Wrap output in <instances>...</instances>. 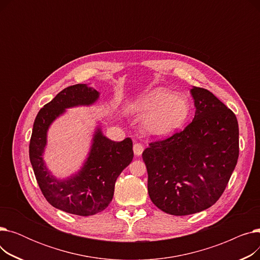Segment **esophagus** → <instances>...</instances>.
<instances>
[{"mask_svg":"<svg viewBox=\"0 0 260 260\" xmlns=\"http://www.w3.org/2000/svg\"><path fill=\"white\" fill-rule=\"evenodd\" d=\"M143 149H144V147L141 143H135L134 144V153H135L136 156H140L143 152Z\"/></svg>","mask_w":260,"mask_h":260,"instance_id":"1","label":"esophagus"}]
</instances>
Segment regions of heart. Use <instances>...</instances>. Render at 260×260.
Returning <instances> with one entry per match:
<instances>
[{
  "label": "heart",
  "instance_id": "obj_1",
  "mask_svg": "<svg viewBox=\"0 0 260 260\" xmlns=\"http://www.w3.org/2000/svg\"><path fill=\"white\" fill-rule=\"evenodd\" d=\"M134 112L146 115L143 131L156 137H165L178 129L189 115V104L182 94L166 88L148 91L134 104Z\"/></svg>",
  "mask_w": 260,
  "mask_h": 260
}]
</instances>
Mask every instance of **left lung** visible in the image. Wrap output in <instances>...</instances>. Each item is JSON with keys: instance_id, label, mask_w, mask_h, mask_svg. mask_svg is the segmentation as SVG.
Here are the masks:
<instances>
[{"instance_id": "obj_1", "label": "left lung", "mask_w": 260, "mask_h": 260, "mask_svg": "<svg viewBox=\"0 0 260 260\" xmlns=\"http://www.w3.org/2000/svg\"><path fill=\"white\" fill-rule=\"evenodd\" d=\"M193 121L171 137L148 144L142 153L148 195L171 215L195 214L212 207L229 183L239 156L235 114L208 89H190Z\"/></svg>"}]
</instances>
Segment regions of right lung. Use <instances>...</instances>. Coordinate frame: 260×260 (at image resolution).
<instances>
[{"mask_svg":"<svg viewBox=\"0 0 260 260\" xmlns=\"http://www.w3.org/2000/svg\"><path fill=\"white\" fill-rule=\"evenodd\" d=\"M98 98L99 92L86 84H76L64 88L40 109L34 123L29 143V159L37 182L45 199L52 207L79 216L100 213L111 203L118 176L134 157L132 139L112 141L98 128L83 168L65 180L54 178L46 169L42 155L51 122L62 115L65 108L90 105Z\"/></svg>","mask_w":260,"mask_h":260,"instance_id":"right-lung-1","label":"right lung"}]
</instances>
